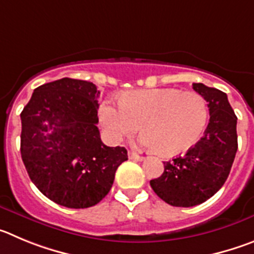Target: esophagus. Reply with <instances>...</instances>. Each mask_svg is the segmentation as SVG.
I'll return each instance as SVG.
<instances>
[{
	"mask_svg": "<svg viewBox=\"0 0 254 254\" xmlns=\"http://www.w3.org/2000/svg\"><path fill=\"white\" fill-rule=\"evenodd\" d=\"M127 157H129V159H131V161H143V157L139 154H136V153L134 152H129L127 153Z\"/></svg>",
	"mask_w": 254,
	"mask_h": 254,
	"instance_id": "obj_1",
	"label": "esophagus"
}]
</instances>
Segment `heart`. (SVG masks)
I'll return each instance as SVG.
<instances>
[{
	"label": "heart",
	"mask_w": 254,
	"mask_h": 254,
	"mask_svg": "<svg viewBox=\"0 0 254 254\" xmlns=\"http://www.w3.org/2000/svg\"><path fill=\"white\" fill-rule=\"evenodd\" d=\"M207 116L202 96L175 88L130 91L120 97V104L105 102L100 107V122L111 140L132 135L141 124L140 143L162 155L192 148L204 132Z\"/></svg>",
	"instance_id": "1"
}]
</instances>
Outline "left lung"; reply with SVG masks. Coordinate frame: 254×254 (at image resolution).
Here are the masks:
<instances>
[{
  "mask_svg": "<svg viewBox=\"0 0 254 254\" xmlns=\"http://www.w3.org/2000/svg\"><path fill=\"white\" fill-rule=\"evenodd\" d=\"M192 88L207 102L210 120L204 136L182 157L164 162L161 177L150 181L167 204L191 207L215 195L227 181L238 149L237 116L227 93L202 83Z\"/></svg>",
  "mask_w": 254,
  "mask_h": 254,
  "instance_id": "8db88e82",
  "label": "left lung"
}]
</instances>
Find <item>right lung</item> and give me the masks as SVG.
I'll use <instances>...</instances> for the list:
<instances>
[{"instance_id":"1","label":"right lung","mask_w":254,"mask_h":254,"mask_svg":"<svg viewBox=\"0 0 254 254\" xmlns=\"http://www.w3.org/2000/svg\"><path fill=\"white\" fill-rule=\"evenodd\" d=\"M100 91L62 78L34 90L21 113V158L39 191L56 204L86 209L109 193L124 147H107L97 127Z\"/></svg>"}]
</instances>
